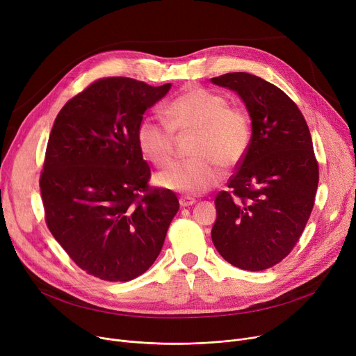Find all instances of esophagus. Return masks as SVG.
<instances>
[{"instance_id":"obj_1","label":"esophagus","mask_w":356,"mask_h":356,"mask_svg":"<svg viewBox=\"0 0 356 356\" xmlns=\"http://www.w3.org/2000/svg\"><path fill=\"white\" fill-rule=\"evenodd\" d=\"M179 203H180V207H181V208H188V207H192V204H195V203H196V200H195L193 197L181 196V197L179 199Z\"/></svg>"}]
</instances>
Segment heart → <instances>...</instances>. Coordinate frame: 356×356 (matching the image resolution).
<instances>
[{
	"label": "heart",
	"instance_id": "heart-1",
	"mask_svg": "<svg viewBox=\"0 0 356 356\" xmlns=\"http://www.w3.org/2000/svg\"><path fill=\"white\" fill-rule=\"evenodd\" d=\"M176 133L193 131L192 159L173 163L159 175L165 189L199 195L212 189L222 177V165L232 167L248 153L252 124L248 112L231 105L219 92L192 86L163 108V118L148 115L137 127V143L144 157L165 167L175 154Z\"/></svg>",
	"mask_w": 356,
	"mask_h": 356
}]
</instances>
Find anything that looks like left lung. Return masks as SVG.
<instances>
[{
    "label": "left lung",
    "instance_id": "obj_1",
    "mask_svg": "<svg viewBox=\"0 0 356 356\" xmlns=\"http://www.w3.org/2000/svg\"><path fill=\"white\" fill-rule=\"evenodd\" d=\"M245 102L252 121L248 153L220 191L212 241L229 264L263 271L300 239L319 183L312 136L297 105L275 85L245 72L211 79Z\"/></svg>",
    "mask_w": 356,
    "mask_h": 356
}]
</instances>
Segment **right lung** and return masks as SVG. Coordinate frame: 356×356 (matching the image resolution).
<instances>
[{
    "instance_id": "right-lung-1",
    "label": "right lung",
    "mask_w": 356,
    "mask_h": 356,
    "mask_svg": "<svg viewBox=\"0 0 356 356\" xmlns=\"http://www.w3.org/2000/svg\"><path fill=\"white\" fill-rule=\"evenodd\" d=\"M170 83L101 78L69 99L47 141L40 192L46 225L70 259L105 282H129L159 257L176 195L152 188L137 143L145 109Z\"/></svg>"
}]
</instances>
